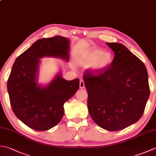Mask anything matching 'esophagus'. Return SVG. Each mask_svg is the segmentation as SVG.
Segmentation results:
<instances>
[{
	"instance_id": "1",
	"label": "esophagus",
	"mask_w": 156,
	"mask_h": 156,
	"mask_svg": "<svg viewBox=\"0 0 156 156\" xmlns=\"http://www.w3.org/2000/svg\"><path fill=\"white\" fill-rule=\"evenodd\" d=\"M80 88H84V81L82 80H80Z\"/></svg>"
}]
</instances>
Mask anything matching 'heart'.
<instances>
[{"label": "heart", "mask_w": 156, "mask_h": 156, "mask_svg": "<svg viewBox=\"0 0 156 156\" xmlns=\"http://www.w3.org/2000/svg\"><path fill=\"white\" fill-rule=\"evenodd\" d=\"M112 61L110 52H104L101 49L92 50L82 54L77 59V62L82 65L91 66L98 70L107 68Z\"/></svg>", "instance_id": "1"}]
</instances>
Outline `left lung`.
Returning a JSON list of instances; mask_svg holds the SVG:
<instances>
[{
	"label": "left lung",
	"instance_id": "obj_1",
	"mask_svg": "<svg viewBox=\"0 0 156 156\" xmlns=\"http://www.w3.org/2000/svg\"><path fill=\"white\" fill-rule=\"evenodd\" d=\"M115 53L107 68L87 69L83 78L92 120L110 131L122 130L140 120L150 97L144 64L119 43H106Z\"/></svg>",
	"mask_w": 156,
	"mask_h": 156
}]
</instances>
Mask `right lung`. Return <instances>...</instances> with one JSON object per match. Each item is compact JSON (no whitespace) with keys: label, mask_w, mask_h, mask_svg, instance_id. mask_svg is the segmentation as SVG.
<instances>
[{"label":"right lung","mask_w":156,"mask_h":156,"mask_svg":"<svg viewBox=\"0 0 156 156\" xmlns=\"http://www.w3.org/2000/svg\"><path fill=\"white\" fill-rule=\"evenodd\" d=\"M69 41L62 36L39 39L16 59L7 82L10 103L16 117L29 127L45 131L62 120L64 104L78 90V78L68 81L59 74L45 87L37 85L39 58L69 60Z\"/></svg>","instance_id":"add662e5"}]
</instances>
